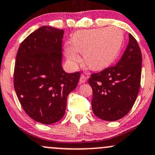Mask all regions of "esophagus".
I'll list each match as a JSON object with an SVG mask.
<instances>
[{"mask_svg":"<svg viewBox=\"0 0 155 155\" xmlns=\"http://www.w3.org/2000/svg\"><path fill=\"white\" fill-rule=\"evenodd\" d=\"M79 81H80L81 83H85L87 81V77L84 75L81 74V76H80V79H79Z\"/></svg>","mask_w":155,"mask_h":155,"instance_id":"obj_1","label":"esophagus"}]
</instances>
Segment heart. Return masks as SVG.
<instances>
[{"instance_id":"heart-1","label":"heart","mask_w":155,"mask_h":155,"mask_svg":"<svg viewBox=\"0 0 155 155\" xmlns=\"http://www.w3.org/2000/svg\"><path fill=\"white\" fill-rule=\"evenodd\" d=\"M71 45H66L65 56L73 66L81 61L90 69L101 71L109 67L118 57L124 42V35L115 26L79 31L71 37Z\"/></svg>"}]
</instances>
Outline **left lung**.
I'll return each instance as SVG.
<instances>
[{"label":"left lung","instance_id":"1","mask_svg":"<svg viewBox=\"0 0 155 155\" xmlns=\"http://www.w3.org/2000/svg\"><path fill=\"white\" fill-rule=\"evenodd\" d=\"M129 38L118 63L92 74L88 79L93 89V113L107 121L125 116L133 107L140 90L142 54L135 37L129 34Z\"/></svg>","mask_w":155,"mask_h":155}]
</instances>
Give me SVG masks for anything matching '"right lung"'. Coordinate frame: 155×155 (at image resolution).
Instances as JSON below:
<instances>
[{
    "instance_id": "obj_1",
    "label": "right lung",
    "mask_w": 155,
    "mask_h": 155,
    "mask_svg": "<svg viewBox=\"0 0 155 155\" xmlns=\"http://www.w3.org/2000/svg\"><path fill=\"white\" fill-rule=\"evenodd\" d=\"M64 31L40 27L20 44L16 56L14 87L25 113L42 124L64 116L68 96L76 87L80 73L62 67Z\"/></svg>"
}]
</instances>
